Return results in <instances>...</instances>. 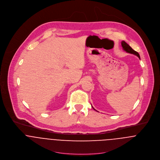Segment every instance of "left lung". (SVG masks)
Masks as SVG:
<instances>
[{
  "mask_svg": "<svg viewBox=\"0 0 160 160\" xmlns=\"http://www.w3.org/2000/svg\"><path fill=\"white\" fill-rule=\"evenodd\" d=\"M121 46H122V49L126 51V52H128V53H131V54H134V55H136V56H138V58H139V59H140V56H139V54H138V52H137L136 51H134L125 41H122L121 42ZM92 108H93V107H92ZM94 109V108H93ZM94 110H96L95 109H94Z\"/></svg>",
  "mask_w": 160,
  "mask_h": 160,
  "instance_id": "obj_1",
  "label": "left lung"
}]
</instances>
